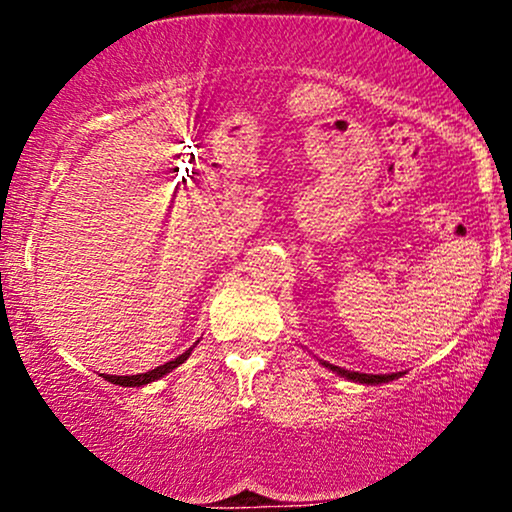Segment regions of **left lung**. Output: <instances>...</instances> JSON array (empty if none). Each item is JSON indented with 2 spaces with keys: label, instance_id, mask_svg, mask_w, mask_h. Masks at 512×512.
Segmentation results:
<instances>
[{
  "label": "left lung",
  "instance_id": "left-lung-1",
  "mask_svg": "<svg viewBox=\"0 0 512 512\" xmlns=\"http://www.w3.org/2000/svg\"><path fill=\"white\" fill-rule=\"evenodd\" d=\"M322 366L334 370V373H339L342 378L346 380H354V383H366V385H380V383H390V380L399 378L402 373H387V375H370V373H356V370H344L339 366H332V363L322 361Z\"/></svg>",
  "mask_w": 512,
  "mask_h": 512
}]
</instances>
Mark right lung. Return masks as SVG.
Wrapping results in <instances>:
<instances>
[{"instance_id": "obj_1", "label": "right lung", "mask_w": 512, "mask_h": 512, "mask_svg": "<svg viewBox=\"0 0 512 512\" xmlns=\"http://www.w3.org/2000/svg\"><path fill=\"white\" fill-rule=\"evenodd\" d=\"M190 351H192V349H187L185 354H180L178 358H173V361H168V363H163V366L149 370V373H139V375H103V378L108 380V383L122 385V387H142V385H149V383H154V380L163 378V375L170 373V370H173V368H178L180 363H185L187 356H190Z\"/></svg>"}]
</instances>
